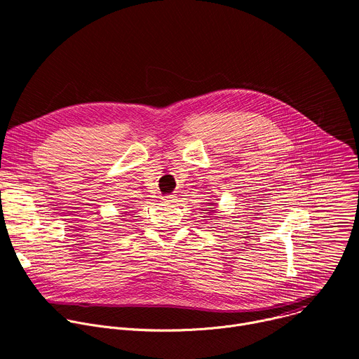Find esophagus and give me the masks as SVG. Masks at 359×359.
Returning <instances> with one entry per match:
<instances>
[{"label": "esophagus", "instance_id": "34e87169", "mask_svg": "<svg viewBox=\"0 0 359 359\" xmlns=\"http://www.w3.org/2000/svg\"><path fill=\"white\" fill-rule=\"evenodd\" d=\"M163 200H165L166 203H175V201L177 200V197H176L175 194H169V196H165Z\"/></svg>", "mask_w": 359, "mask_h": 359}]
</instances>
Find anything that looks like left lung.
<instances>
[{
    "instance_id": "left-lung-1",
    "label": "left lung",
    "mask_w": 359,
    "mask_h": 359,
    "mask_svg": "<svg viewBox=\"0 0 359 359\" xmlns=\"http://www.w3.org/2000/svg\"><path fill=\"white\" fill-rule=\"evenodd\" d=\"M212 204H213V206H215V204H217V203H210V206H212ZM209 209H213V208H209ZM208 213H210V215H212V213H215V210H212V212H208Z\"/></svg>"
}]
</instances>
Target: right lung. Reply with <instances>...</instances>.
Returning <instances> with one entry per match:
<instances>
[{
    "instance_id": "1",
    "label": "right lung",
    "mask_w": 359,
    "mask_h": 359,
    "mask_svg": "<svg viewBox=\"0 0 359 359\" xmlns=\"http://www.w3.org/2000/svg\"><path fill=\"white\" fill-rule=\"evenodd\" d=\"M125 213H126V212H125ZM122 215H123V213H122Z\"/></svg>"
}]
</instances>
